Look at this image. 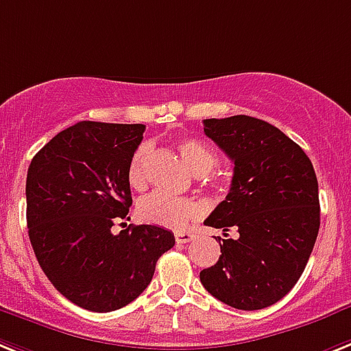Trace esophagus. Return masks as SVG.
<instances>
[{
    "mask_svg": "<svg viewBox=\"0 0 351 351\" xmlns=\"http://www.w3.org/2000/svg\"><path fill=\"white\" fill-rule=\"evenodd\" d=\"M175 239H176V243H178V244L191 243V241L194 239V234H193V232L180 230V232H176V234H175Z\"/></svg>",
    "mask_w": 351,
    "mask_h": 351,
    "instance_id": "obj_1",
    "label": "esophagus"
}]
</instances>
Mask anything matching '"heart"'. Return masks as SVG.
<instances>
[{
	"label": "heart",
	"mask_w": 351,
	"mask_h": 351,
	"mask_svg": "<svg viewBox=\"0 0 351 351\" xmlns=\"http://www.w3.org/2000/svg\"><path fill=\"white\" fill-rule=\"evenodd\" d=\"M176 152L182 162L194 175H208L216 167V155L208 144L199 139H180L176 143ZM149 155V144H139L132 153L126 178L134 189H143L146 185V158ZM137 214L144 223L166 226V228H184L202 214V205L191 198H176L166 193H152L144 196L137 205Z\"/></svg>",
	"instance_id": "heart-1"
}]
</instances>
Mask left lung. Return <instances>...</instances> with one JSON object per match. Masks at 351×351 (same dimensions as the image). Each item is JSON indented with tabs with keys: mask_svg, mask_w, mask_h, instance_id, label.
Instances as JSON below:
<instances>
[{
	"mask_svg": "<svg viewBox=\"0 0 351 351\" xmlns=\"http://www.w3.org/2000/svg\"><path fill=\"white\" fill-rule=\"evenodd\" d=\"M203 132L234 162L230 191L205 225L234 228L219 261L199 280L241 311L269 307L307 266L319 232V194L311 158L284 132L250 116L203 119Z\"/></svg>",
	"mask_w": 351,
	"mask_h": 351,
	"instance_id": "left-lung-1",
	"label": "left lung"
}]
</instances>
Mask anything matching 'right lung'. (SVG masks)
Segmentation results:
<instances>
[{
	"instance_id": "1",
	"label": "right lung",
	"mask_w": 351,
	"mask_h": 351,
	"mask_svg": "<svg viewBox=\"0 0 351 351\" xmlns=\"http://www.w3.org/2000/svg\"><path fill=\"white\" fill-rule=\"evenodd\" d=\"M144 128L82 121L55 135L28 167L26 221L35 257L55 289L87 311L134 302L158 257L175 246L173 232L155 225L112 234L114 221L126 219L132 207L126 169Z\"/></svg>"
}]
</instances>
